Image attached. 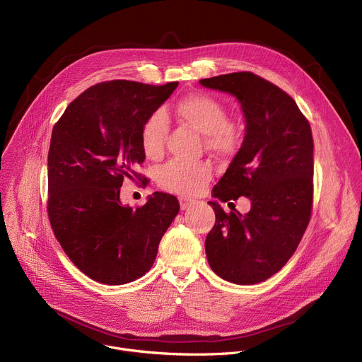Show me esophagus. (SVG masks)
I'll list each match as a JSON object with an SVG mask.
<instances>
[{"label": "esophagus", "mask_w": 362, "mask_h": 362, "mask_svg": "<svg viewBox=\"0 0 362 362\" xmlns=\"http://www.w3.org/2000/svg\"><path fill=\"white\" fill-rule=\"evenodd\" d=\"M192 206V200H187V199H180V209L182 211H186V209H189Z\"/></svg>", "instance_id": "34e87169"}]
</instances>
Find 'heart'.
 <instances>
[{
    "label": "heart",
    "mask_w": 362,
    "mask_h": 362,
    "mask_svg": "<svg viewBox=\"0 0 362 362\" xmlns=\"http://www.w3.org/2000/svg\"><path fill=\"white\" fill-rule=\"evenodd\" d=\"M177 116L192 129L203 134L204 146L218 154H229L239 144L238 127L228 122L223 103L206 93L185 95L176 103ZM169 130L168 116L162 110L153 112L140 130V144L144 156L158 160L163 156L165 141ZM212 176L209 163H186L170 160L158 172V183L179 194H193Z\"/></svg>",
    "instance_id": "b5f03b06"
}]
</instances>
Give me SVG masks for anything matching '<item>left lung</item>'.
<instances>
[{
  "label": "left lung",
  "instance_id": "8db88e82",
  "mask_svg": "<svg viewBox=\"0 0 362 362\" xmlns=\"http://www.w3.org/2000/svg\"><path fill=\"white\" fill-rule=\"evenodd\" d=\"M199 83L233 94L246 122L242 147L214 187L222 202L246 196L250 211L216 215L204 249L216 275L238 285L259 284L279 272L295 253L311 219L314 141L295 100L274 83L239 71Z\"/></svg>",
  "mask_w": 362,
  "mask_h": 362
}]
</instances>
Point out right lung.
Wrapping results in <instances>:
<instances>
[{
	"label": "right lung",
	"instance_id": "right-lung-1",
	"mask_svg": "<svg viewBox=\"0 0 362 362\" xmlns=\"http://www.w3.org/2000/svg\"><path fill=\"white\" fill-rule=\"evenodd\" d=\"M177 84L98 83L73 100L53 127L49 225L70 261L95 282L123 285L148 272L179 212L176 196L162 192L136 209L120 202L123 180H141L134 170L146 158L141 126Z\"/></svg>",
	"mask_w": 362,
	"mask_h": 362
}]
</instances>
